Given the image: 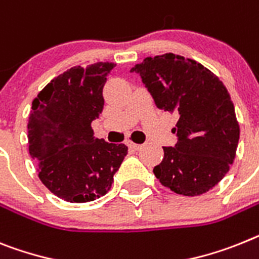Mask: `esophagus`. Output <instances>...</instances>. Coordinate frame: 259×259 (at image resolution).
Instances as JSON below:
<instances>
[{"mask_svg": "<svg viewBox=\"0 0 259 259\" xmlns=\"http://www.w3.org/2000/svg\"><path fill=\"white\" fill-rule=\"evenodd\" d=\"M128 147L131 148V149H134V151H139L143 145L140 144H135V143H132V141H128Z\"/></svg>", "mask_w": 259, "mask_h": 259, "instance_id": "obj_1", "label": "esophagus"}]
</instances>
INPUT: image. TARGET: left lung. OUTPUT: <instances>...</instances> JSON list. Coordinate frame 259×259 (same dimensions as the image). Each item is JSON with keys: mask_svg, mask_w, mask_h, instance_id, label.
<instances>
[{"mask_svg": "<svg viewBox=\"0 0 259 259\" xmlns=\"http://www.w3.org/2000/svg\"><path fill=\"white\" fill-rule=\"evenodd\" d=\"M140 74L154 103L180 115L171 132L176 147H163L153 173L176 194L196 196L229 171L240 139L235 106L216 74L193 59L174 54L145 57L131 69Z\"/></svg>", "mask_w": 259, "mask_h": 259, "instance_id": "8db88e82", "label": "left lung"}]
</instances>
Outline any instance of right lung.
Here are the masks:
<instances>
[{"instance_id": "right-lung-1", "label": "right lung", "mask_w": 259, "mask_h": 259, "mask_svg": "<svg viewBox=\"0 0 259 259\" xmlns=\"http://www.w3.org/2000/svg\"><path fill=\"white\" fill-rule=\"evenodd\" d=\"M114 66H73L32 101L28 151L44 186L66 202L86 203L105 195L127 156L124 144L94 138L92 128L103 110L102 90Z\"/></svg>"}]
</instances>
